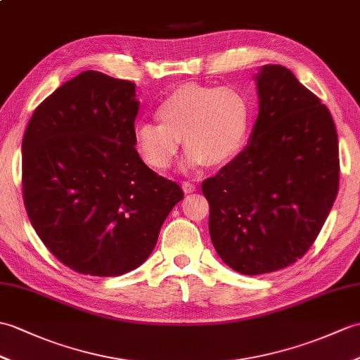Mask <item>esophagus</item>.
I'll list each match as a JSON object with an SVG mask.
<instances>
[{
    "instance_id": "34e87169",
    "label": "esophagus",
    "mask_w": 360,
    "mask_h": 360,
    "mask_svg": "<svg viewBox=\"0 0 360 360\" xmlns=\"http://www.w3.org/2000/svg\"><path fill=\"white\" fill-rule=\"evenodd\" d=\"M182 188H184V191H186V193H193V191H196V186H195V184H191V182H188V181L182 182Z\"/></svg>"
}]
</instances>
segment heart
I'll use <instances>...</instances> for the list:
<instances>
[{"instance_id":"heart-1","label":"heart","mask_w":360,"mask_h":360,"mask_svg":"<svg viewBox=\"0 0 360 360\" xmlns=\"http://www.w3.org/2000/svg\"><path fill=\"white\" fill-rule=\"evenodd\" d=\"M155 116L160 122H139L133 131L135 147L148 167L170 169L182 138L188 147L186 165H221L244 147L252 105L245 91L236 86L190 82L162 98Z\"/></svg>"}]
</instances>
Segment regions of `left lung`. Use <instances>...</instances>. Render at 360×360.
I'll return each instance as SVG.
<instances>
[{
    "label": "left lung",
    "mask_w": 360,
    "mask_h": 360,
    "mask_svg": "<svg viewBox=\"0 0 360 360\" xmlns=\"http://www.w3.org/2000/svg\"><path fill=\"white\" fill-rule=\"evenodd\" d=\"M248 146L202 182L213 247L247 276L296 262L313 245L339 188V144L327 107L287 67L256 75Z\"/></svg>",
    "instance_id": "8db88e82"
}]
</instances>
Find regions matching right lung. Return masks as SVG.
<instances>
[{"instance_id": "right-lung-1", "label": "right lung", "mask_w": 360, "mask_h": 360, "mask_svg": "<svg viewBox=\"0 0 360 360\" xmlns=\"http://www.w3.org/2000/svg\"><path fill=\"white\" fill-rule=\"evenodd\" d=\"M135 84L86 70L41 103L22 138V196L39 239L81 274L120 276L152 255L176 182L135 148Z\"/></svg>"}]
</instances>
